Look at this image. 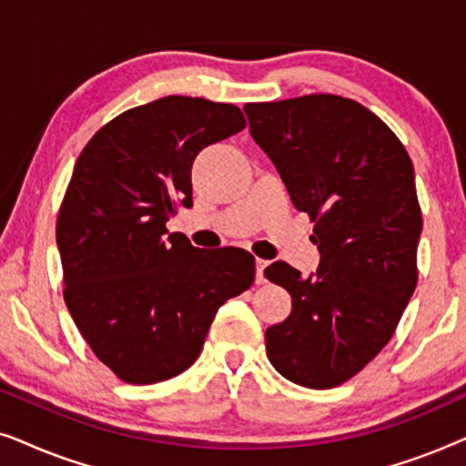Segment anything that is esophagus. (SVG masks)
Here are the masks:
<instances>
[{"label": "esophagus", "instance_id": "obj_1", "mask_svg": "<svg viewBox=\"0 0 466 466\" xmlns=\"http://www.w3.org/2000/svg\"><path fill=\"white\" fill-rule=\"evenodd\" d=\"M267 260L263 258H257V284H265L267 278H265V269H267Z\"/></svg>", "mask_w": 466, "mask_h": 466}]
</instances>
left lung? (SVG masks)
<instances>
[{"label":"left lung","mask_w":466,"mask_h":466,"mask_svg":"<svg viewBox=\"0 0 466 466\" xmlns=\"http://www.w3.org/2000/svg\"><path fill=\"white\" fill-rule=\"evenodd\" d=\"M244 112L320 250L309 278L284 260L265 269L292 297L290 316L267 329V356L299 386L335 388L390 341L416 290L422 212L411 158L384 120L339 95Z\"/></svg>","instance_id":"1"}]
</instances>
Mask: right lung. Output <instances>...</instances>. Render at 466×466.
<instances>
[{"label": "right lung", "mask_w": 466, "mask_h": 466, "mask_svg": "<svg viewBox=\"0 0 466 466\" xmlns=\"http://www.w3.org/2000/svg\"><path fill=\"white\" fill-rule=\"evenodd\" d=\"M244 127L238 106L169 95L118 114L76 161L56 218L63 299L127 384L188 369L220 305L254 282L250 252L199 250L165 227L193 206L195 157Z\"/></svg>", "instance_id": "obj_1"}]
</instances>
